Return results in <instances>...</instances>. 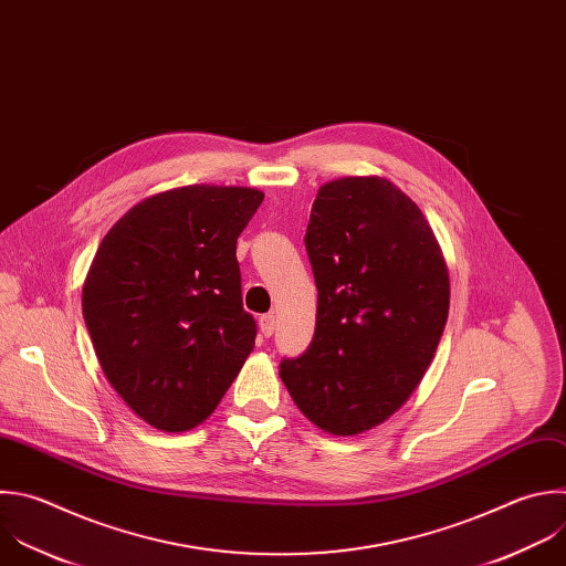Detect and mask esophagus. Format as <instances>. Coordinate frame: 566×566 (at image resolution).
Masks as SVG:
<instances>
[{
  "mask_svg": "<svg viewBox=\"0 0 566 566\" xmlns=\"http://www.w3.org/2000/svg\"><path fill=\"white\" fill-rule=\"evenodd\" d=\"M260 331H262L264 337H271V335H273V331H275V315H273V313L260 317Z\"/></svg>",
  "mask_w": 566,
  "mask_h": 566,
  "instance_id": "obj_1",
  "label": "esophagus"
}]
</instances>
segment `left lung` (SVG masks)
Segmentation results:
<instances>
[{"instance_id": "left-lung-1", "label": "left lung", "mask_w": 566, "mask_h": 566, "mask_svg": "<svg viewBox=\"0 0 566 566\" xmlns=\"http://www.w3.org/2000/svg\"><path fill=\"white\" fill-rule=\"evenodd\" d=\"M313 342L280 378L322 431L357 436L418 389L449 317V269L418 205L387 177L319 186L306 229Z\"/></svg>"}]
</instances>
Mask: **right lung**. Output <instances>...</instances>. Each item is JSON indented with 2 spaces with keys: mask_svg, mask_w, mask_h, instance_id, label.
Segmentation results:
<instances>
[{
  "mask_svg": "<svg viewBox=\"0 0 566 566\" xmlns=\"http://www.w3.org/2000/svg\"><path fill=\"white\" fill-rule=\"evenodd\" d=\"M264 193L193 184L135 205L102 240L84 322L119 398L168 433L202 424L255 346L235 244Z\"/></svg>",
  "mask_w": 566,
  "mask_h": 566,
  "instance_id": "right-lung-1",
  "label": "right lung"
}]
</instances>
